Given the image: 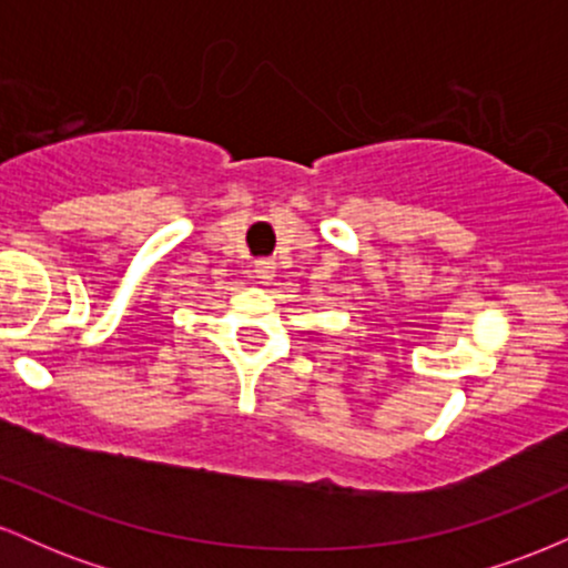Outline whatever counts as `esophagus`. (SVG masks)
<instances>
[{
	"instance_id": "1",
	"label": "esophagus",
	"mask_w": 568,
	"mask_h": 568,
	"mask_svg": "<svg viewBox=\"0 0 568 568\" xmlns=\"http://www.w3.org/2000/svg\"><path fill=\"white\" fill-rule=\"evenodd\" d=\"M275 262H272V258H258L256 264H253V272H256V277L262 280V283H270L272 277H275Z\"/></svg>"
}]
</instances>
